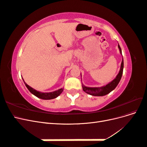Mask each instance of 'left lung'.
Segmentation results:
<instances>
[{"label":"left lung","instance_id":"1","mask_svg":"<svg viewBox=\"0 0 147 147\" xmlns=\"http://www.w3.org/2000/svg\"><path fill=\"white\" fill-rule=\"evenodd\" d=\"M118 47L119 48L120 54L122 55L121 49L120 48L119 44ZM123 67H124V61H123V57L119 73L118 74L116 78H115L113 80L109 83L107 84H106L105 86H103L101 87H88V86H84L83 83H82L83 91L85 92H86L88 94H90L91 96H103L108 94L109 93H110L111 91H112L113 90H115V88H116L120 80H121L122 77ZM81 76H82V74H81Z\"/></svg>","mask_w":147,"mask_h":147}]
</instances>
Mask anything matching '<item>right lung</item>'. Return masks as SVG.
Masks as SVG:
<instances>
[{"label": "right lung", "instance_id": "obj_1", "mask_svg": "<svg viewBox=\"0 0 147 147\" xmlns=\"http://www.w3.org/2000/svg\"><path fill=\"white\" fill-rule=\"evenodd\" d=\"M23 82L25 84L26 86L27 87V88L28 89V90L31 93H32V94H34V96L38 97V98H40V99H42L50 100V99H53L56 98L57 97H58L61 94V92H63V90H64V88H61V89H59V90H57L56 91H55L53 92H40V91H38L37 90H34V88H32V87H30V86H29L28 84L24 82L23 78Z\"/></svg>", "mask_w": 147, "mask_h": 147}]
</instances>
